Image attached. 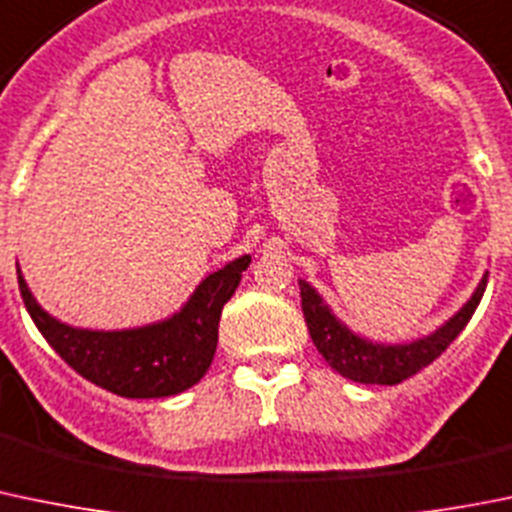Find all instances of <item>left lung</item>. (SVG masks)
Here are the masks:
<instances>
[{"label":"left lung","mask_w":512,"mask_h":512,"mask_svg":"<svg viewBox=\"0 0 512 512\" xmlns=\"http://www.w3.org/2000/svg\"><path fill=\"white\" fill-rule=\"evenodd\" d=\"M485 285H488V275L480 280L478 290L473 292V297L465 302L458 315L450 317L433 335L410 342V345H380V342L355 335L332 315L330 307L305 280H300L302 315H305L312 342L332 370H337L347 380L365 382V385H398V382L418 375L423 367H428L435 357L448 350L450 342L463 332L475 307L483 300Z\"/></svg>","instance_id":"left-lung-1"}]
</instances>
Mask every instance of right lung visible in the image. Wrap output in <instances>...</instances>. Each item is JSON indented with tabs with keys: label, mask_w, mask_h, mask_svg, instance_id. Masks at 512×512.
Returning a JSON list of instances; mask_svg holds the SVG:
<instances>
[{
	"label": "right lung",
	"mask_w": 512,
	"mask_h": 512,
	"mask_svg": "<svg viewBox=\"0 0 512 512\" xmlns=\"http://www.w3.org/2000/svg\"><path fill=\"white\" fill-rule=\"evenodd\" d=\"M252 257L212 272L177 315L137 330H77L37 305L22 272L19 292L44 340L72 370L119 398H170L202 380L217 350L225 302L235 295Z\"/></svg>",
	"instance_id": "add662e5"
}]
</instances>
